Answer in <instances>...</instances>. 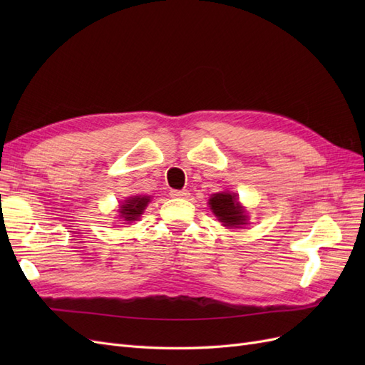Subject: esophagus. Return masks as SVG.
Returning <instances> with one entry per match:
<instances>
[{
  "label": "esophagus",
  "mask_w": 365,
  "mask_h": 365,
  "mask_svg": "<svg viewBox=\"0 0 365 365\" xmlns=\"http://www.w3.org/2000/svg\"><path fill=\"white\" fill-rule=\"evenodd\" d=\"M189 195V190H170L172 197H187Z\"/></svg>",
  "instance_id": "34e87169"
}]
</instances>
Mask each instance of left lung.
Instances as JSON below:
<instances>
[{
    "mask_svg": "<svg viewBox=\"0 0 365 365\" xmlns=\"http://www.w3.org/2000/svg\"><path fill=\"white\" fill-rule=\"evenodd\" d=\"M208 205L224 227L240 228L247 224L248 216L245 213V208L237 201L236 193H215L208 200Z\"/></svg>",
    "mask_w": 365,
    "mask_h": 365,
    "instance_id": "obj_1",
    "label": "left lung"
}]
</instances>
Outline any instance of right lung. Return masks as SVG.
Returning <instances> with one entry per match:
<instances>
[{"mask_svg": "<svg viewBox=\"0 0 365 365\" xmlns=\"http://www.w3.org/2000/svg\"><path fill=\"white\" fill-rule=\"evenodd\" d=\"M149 202H150V196L140 195V196L128 197V200H125V202L118 208L120 220H125V222H134V220H138Z\"/></svg>", "mask_w": 365, "mask_h": 365, "instance_id": "right-lung-1", "label": "right lung"}]
</instances>
